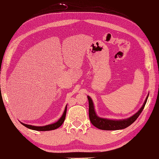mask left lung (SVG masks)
I'll list each match as a JSON object with an SVG mask.
<instances>
[{
  "mask_svg": "<svg viewBox=\"0 0 159 159\" xmlns=\"http://www.w3.org/2000/svg\"><path fill=\"white\" fill-rule=\"evenodd\" d=\"M149 95V94H148ZM148 96L146 98V101L144 102L143 106L135 114H134L131 117H130L128 119L122 120H109L105 118H101L97 116L96 113L94 111V105L92 101L91 98L88 96V99H89V118L92 124H93L95 127H97L101 130H120L123 129L129 126L132 125L135 122L137 118L139 117V116L141 114V113L143 111V109L145 107L146 101L148 100Z\"/></svg>",
  "mask_w": 159,
  "mask_h": 159,
  "instance_id": "left-lung-1",
  "label": "left lung"
}]
</instances>
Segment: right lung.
Wrapping results in <instances>:
<instances>
[{
	"label": "right lung",
	"mask_w": 159,
	"mask_h": 159,
	"mask_svg": "<svg viewBox=\"0 0 159 159\" xmlns=\"http://www.w3.org/2000/svg\"><path fill=\"white\" fill-rule=\"evenodd\" d=\"M66 106L65 107V111H64V113H63L62 117L58 120V121L54 123V124H51V125H46V126H32V125H29L24 124V123H22V122L21 123H22V125L26 126V127H27V128H29L32 130H39V131H46V130H54V129H56L58 127H60V126L62 125V123L64 122L65 117H66Z\"/></svg>",
	"instance_id": "obj_1"
}]
</instances>
